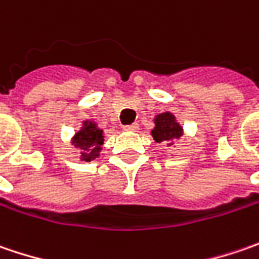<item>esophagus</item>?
<instances>
[{"mask_svg":"<svg viewBox=\"0 0 259 259\" xmlns=\"http://www.w3.org/2000/svg\"><path fill=\"white\" fill-rule=\"evenodd\" d=\"M123 129L127 130V132H138V130H139V124L133 123V124H129V126H124Z\"/></svg>","mask_w":259,"mask_h":259,"instance_id":"1","label":"esophagus"}]
</instances>
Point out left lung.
Masks as SVG:
<instances>
[{"instance_id":"obj_1","label":"left lung","mask_w":259,"mask_h":259,"mask_svg":"<svg viewBox=\"0 0 259 259\" xmlns=\"http://www.w3.org/2000/svg\"><path fill=\"white\" fill-rule=\"evenodd\" d=\"M153 124L155 126L151 130V135L153 141L158 143H166L168 146H171L175 141H178L184 135L181 123L171 111L158 113L153 117Z\"/></svg>"}]
</instances>
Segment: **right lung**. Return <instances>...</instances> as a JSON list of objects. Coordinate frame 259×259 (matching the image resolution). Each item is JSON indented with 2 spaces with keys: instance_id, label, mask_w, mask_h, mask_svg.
<instances>
[{
  "instance_id": "add662e5",
  "label": "right lung",
  "mask_w": 259,
  "mask_h": 259,
  "mask_svg": "<svg viewBox=\"0 0 259 259\" xmlns=\"http://www.w3.org/2000/svg\"><path fill=\"white\" fill-rule=\"evenodd\" d=\"M104 130L100 129L96 121L85 118L81 121L79 129L73 133L69 142L75 148H78L82 161L91 162L100 158L104 145Z\"/></svg>"
}]
</instances>
